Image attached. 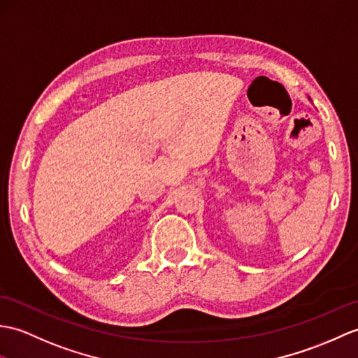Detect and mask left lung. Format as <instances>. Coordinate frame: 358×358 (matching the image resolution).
Returning <instances> with one entry per match:
<instances>
[{
	"instance_id": "left-lung-1",
	"label": "left lung",
	"mask_w": 358,
	"mask_h": 358,
	"mask_svg": "<svg viewBox=\"0 0 358 358\" xmlns=\"http://www.w3.org/2000/svg\"><path fill=\"white\" fill-rule=\"evenodd\" d=\"M308 99H310V97H308ZM310 101H311V99H310Z\"/></svg>"
}]
</instances>
